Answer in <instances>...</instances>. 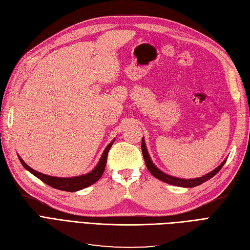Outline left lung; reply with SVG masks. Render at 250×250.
<instances>
[{
  "label": "left lung",
  "mask_w": 250,
  "mask_h": 250,
  "mask_svg": "<svg viewBox=\"0 0 250 250\" xmlns=\"http://www.w3.org/2000/svg\"><path fill=\"white\" fill-rule=\"evenodd\" d=\"M142 152H143V156H144V160H145L146 166H147V169L149 170V172L152 174V175L160 179L166 184H169L172 186H175V187H181V188H194V187H197L203 183H206L208 179H210L211 177H214L216 174L221 170V168L224 166L226 160L228 158H225V160L218 166L216 169H214L213 171H210L209 173L206 174V175H203L201 177H197V178H192V179H184V178H178V177H174L171 175H168V174L164 173L163 171H161L158 169L156 166L153 164V162L151 161V157L148 153V150L146 147V144H145V140L144 138L142 139Z\"/></svg>",
  "instance_id": "8db88e82"
}]
</instances>
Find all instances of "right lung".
<instances>
[{"label":"right lung","mask_w":250,"mask_h":250,"mask_svg":"<svg viewBox=\"0 0 250 250\" xmlns=\"http://www.w3.org/2000/svg\"><path fill=\"white\" fill-rule=\"evenodd\" d=\"M116 141V139H113L107 147L105 148L103 151V153L100 157L99 162L96 165V167L86 174H83V175L79 176H74V177H55V176H50L46 175V174H42L41 172H37L33 170L32 168H30L29 166L21 160V157H20V162L22 165L26 170H28L30 173H32L34 176L37 178H40L42 181H43L44 184H47L48 186L57 188V190L60 191H66V192H77L82 190V188H85L89 186H92L95 184L96 181L100 179L102 176V174L105 170V166H106V161H107V155H108V151L111 148L113 142Z\"/></svg>","instance_id":"obj_1"}]
</instances>
